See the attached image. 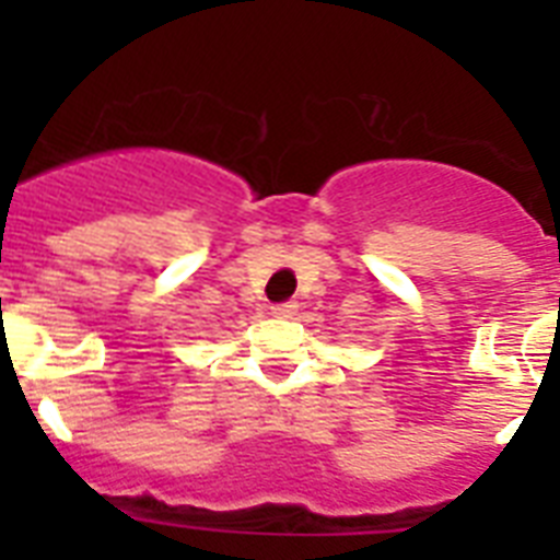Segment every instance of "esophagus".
Here are the masks:
<instances>
[{
	"label": "esophagus",
	"mask_w": 560,
	"mask_h": 560,
	"mask_svg": "<svg viewBox=\"0 0 560 560\" xmlns=\"http://www.w3.org/2000/svg\"><path fill=\"white\" fill-rule=\"evenodd\" d=\"M271 314L280 316V319H289V316L296 314V303H294V300H285V303H275V305H271Z\"/></svg>",
	"instance_id": "esophagus-1"
}]
</instances>
